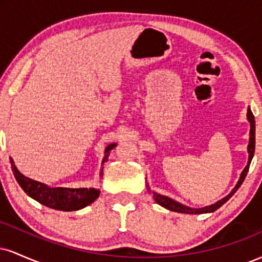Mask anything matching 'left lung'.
Here are the masks:
<instances>
[{
	"label": "left lung",
	"instance_id": "left-lung-1",
	"mask_svg": "<svg viewBox=\"0 0 262 262\" xmlns=\"http://www.w3.org/2000/svg\"><path fill=\"white\" fill-rule=\"evenodd\" d=\"M246 117H248V121H249V123H250V138H249V145H248V152H249L248 164H246L245 169L242 171V173H240V177H239V180H237L235 187L231 189L230 193L228 194V196H225L224 198H222V200H219L218 202L210 204V206L203 207V208H191V207H187V206H185V204L177 202V201L172 200V198L164 196V194H160V193H156V192H154V191L151 192L150 191L149 186L146 185L149 192H151L152 193V198L155 200V202L158 204H160V206L164 207V208L172 210V212H177V213H185V214H203V213H212V212H214V210H217L219 207L223 206V204L227 202V201L229 200V198L233 196L234 193H235V192L237 191V188L242 186V183L244 182L246 173H248V171H249V166H250V162L252 160V156H254V152H255V118H254V114H252V112H251L250 107L248 108Z\"/></svg>",
	"mask_w": 262,
	"mask_h": 262
}]
</instances>
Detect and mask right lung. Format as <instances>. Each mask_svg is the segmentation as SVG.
Instances as JSON below:
<instances>
[{
    "instance_id": "right-lung-1",
    "label": "right lung",
    "mask_w": 262,
    "mask_h": 262,
    "mask_svg": "<svg viewBox=\"0 0 262 262\" xmlns=\"http://www.w3.org/2000/svg\"><path fill=\"white\" fill-rule=\"evenodd\" d=\"M117 146V143H112L104 149V156L102 160V165L108 160L111 150ZM12 171L17 182L22 187L23 191L29 197L35 200L43 206L56 210H64V212H71V210H79L85 208L86 206L91 204L100 196V189L97 188H68V187H50L43 182L35 181V180L26 177L19 172L17 166L14 165L13 159L10 158ZM103 175V167L101 169L100 177Z\"/></svg>"
}]
</instances>
